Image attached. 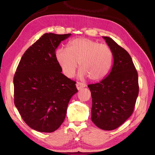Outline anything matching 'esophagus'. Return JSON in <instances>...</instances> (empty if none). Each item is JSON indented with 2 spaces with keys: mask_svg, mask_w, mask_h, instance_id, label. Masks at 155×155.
<instances>
[{
  "mask_svg": "<svg viewBox=\"0 0 155 155\" xmlns=\"http://www.w3.org/2000/svg\"><path fill=\"white\" fill-rule=\"evenodd\" d=\"M76 87L78 88V90H80V89H81L82 88H84L86 87V84L85 83H79L78 82L76 83Z\"/></svg>",
  "mask_w": 155,
  "mask_h": 155,
  "instance_id": "1",
  "label": "esophagus"
}]
</instances>
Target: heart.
Returning a JSON list of instances; mask_svg holds the SVG:
<instances>
[{
    "instance_id": "obj_1",
    "label": "heart",
    "mask_w": 155,
    "mask_h": 155,
    "mask_svg": "<svg viewBox=\"0 0 155 155\" xmlns=\"http://www.w3.org/2000/svg\"><path fill=\"white\" fill-rule=\"evenodd\" d=\"M55 58L67 77L74 76L79 62L81 69L78 76H88L93 81L104 78L112 63V54L109 46L87 38L75 39L68 43V48H58Z\"/></svg>"
}]
</instances>
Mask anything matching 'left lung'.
<instances>
[{"mask_svg": "<svg viewBox=\"0 0 155 155\" xmlns=\"http://www.w3.org/2000/svg\"><path fill=\"white\" fill-rule=\"evenodd\" d=\"M110 48L113 64L110 73L88 87L91 92V120L97 127L111 130L133 114L138 95V77L132 58L109 37H103Z\"/></svg>", "mask_w": 155, "mask_h": 155, "instance_id": "obj_1", "label": "left lung"}]
</instances>
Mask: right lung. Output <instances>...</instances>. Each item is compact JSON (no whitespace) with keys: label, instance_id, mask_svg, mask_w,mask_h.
<instances>
[{"label":"right lung","instance_id":"1","mask_svg":"<svg viewBox=\"0 0 155 155\" xmlns=\"http://www.w3.org/2000/svg\"><path fill=\"white\" fill-rule=\"evenodd\" d=\"M70 35L44 34L23 54L13 78L15 105L25 123L39 132L59 127L78 92L76 82L61 73L55 58L56 48Z\"/></svg>","mask_w":155,"mask_h":155}]
</instances>
